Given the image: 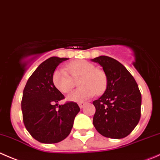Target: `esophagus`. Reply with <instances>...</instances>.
Listing matches in <instances>:
<instances>
[{"label":"esophagus","mask_w":160,"mask_h":160,"mask_svg":"<svg viewBox=\"0 0 160 160\" xmlns=\"http://www.w3.org/2000/svg\"><path fill=\"white\" fill-rule=\"evenodd\" d=\"M85 104H86V102H79V103H78V106H79V107H80L81 109H82L84 107H85Z\"/></svg>","instance_id":"esophagus-1"}]
</instances>
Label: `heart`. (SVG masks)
Instances as JSON below:
<instances>
[{
	"label": "heart",
	"instance_id": "1",
	"mask_svg": "<svg viewBox=\"0 0 160 160\" xmlns=\"http://www.w3.org/2000/svg\"><path fill=\"white\" fill-rule=\"evenodd\" d=\"M68 69L73 77L82 75L78 82L81 88L75 90L67 96L71 102H82L95 94H101L107 86V78L103 72L92 63L84 60L75 61L68 65ZM53 84L56 88L64 93L69 92L73 88V80L66 68H59L56 69L52 76Z\"/></svg>",
	"mask_w": 160,
	"mask_h": 160
}]
</instances>
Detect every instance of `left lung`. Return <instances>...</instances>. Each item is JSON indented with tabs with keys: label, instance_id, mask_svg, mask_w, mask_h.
<instances>
[{
	"label": "left lung",
	"instance_id": "left-lung-1",
	"mask_svg": "<svg viewBox=\"0 0 160 160\" xmlns=\"http://www.w3.org/2000/svg\"><path fill=\"white\" fill-rule=\"evenodd\" d=\"M92 61L102 67L107 76V88L93 101L96 113L93 125L102 136L120 139L128 135L141 118L142 95L134 77L122 64L107 56Z\"/></svg>",
	"mask_w": 160,
	"mask_h": 160
}]
</instances>
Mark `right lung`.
Here are the masks:
<instances>
[{
    "mask_svg": "<svg viewBox=\"0 0 160 160\" xmlns=\"http://www.w3.org/2000/svg\"><path fill=\"white\" fill-rule=\"evenodd\" d=\"M65 58L51 57L41 63L27 81L22 100L23 122L38 142L58 143L69 135L80 108L76 102H58L64 95L53 85L52 76Z\"/></svg>",
    "mask_w": 160,
    "mask_h": 160,
    "instance_id": "1",
    "label": "right lung"
}]
</instances>
